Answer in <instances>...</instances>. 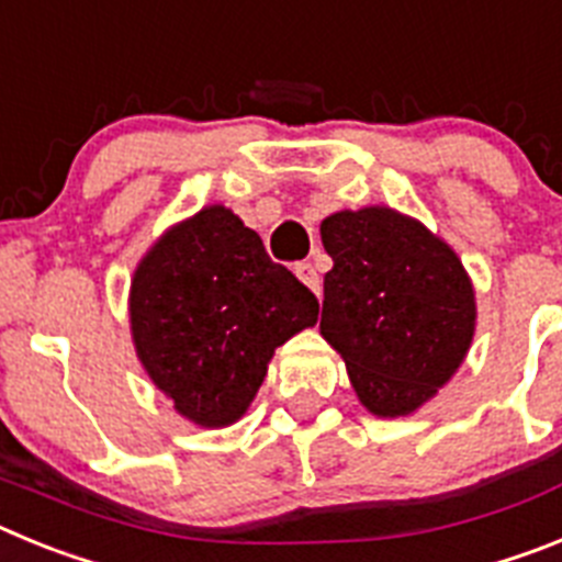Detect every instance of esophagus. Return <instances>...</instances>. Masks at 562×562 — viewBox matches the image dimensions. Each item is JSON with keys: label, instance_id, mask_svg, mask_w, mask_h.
Returning a JSON list of instances; mask_svg holds the SVG:
<instances>
[{"label": "esophagus", "instance_id": "1", "mask_svg": "<svg viewBox=\"0 0 562 562\" xmlns=\"http://www.w3.org/2000/svg\"><path fill=\"white\" fill-rule=\"evenodd\" d=\"M295 276L301 278V281H304V284L315 292V295H321V276H317V270L310 265V261H304V265H295Z\"/></svg>", "mask_w": 562, "mask_h": 562}]
</instances>
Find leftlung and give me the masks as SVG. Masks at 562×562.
I'll return each mask as SVG.
<instances>
[{"label":"left lung","instance_id":"left-lung-1","mask_svg":"<svg viewBox=\"0 0 562 562\" xmlns=\"http://www.w3.org/2000/svg\"><path fill=\"white\" fill-rule=\"evenodd\" d=\"M331 256L321 335L342 357L374 416H408L434 400L475 335V292L448 241L385 205L321 222Z\"/></svg>","mask_w":562,"mask_h":562}]
</instances>
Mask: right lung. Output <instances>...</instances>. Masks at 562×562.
<instances>
[{"label":"right lung","mask_w":562,"mask_h":562,"mask_svg":"<svg viewBox=\"0 0 562 562\" xmlns=\"http://www.w3.org/2000/svg\"><path fill=\"white\" fill-rule=\"evenodd\" d=\"M317 312V297L225 205L162 233L128 292L143 369L200 428L241 419L278 346L315 326Z\"/></svg>","instance_id":"obj_1"}]
</instances>
